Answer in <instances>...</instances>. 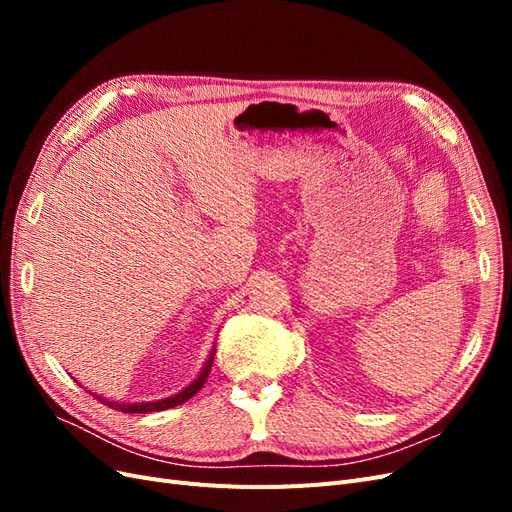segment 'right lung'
I'll list each match as a JSON object with an SVG mask.
<instances>
[{
    "mask_svg": "<svg viewBox=\"0 0 512 512\" xmlns=\"http://www.w3.org/2000/svg\"><path fill=\"white\" fill-rule=\"evenodd\" d=\"M213 354H215V344L207 356V361L203 365V369L198 371V376L185 386V389H181L179 393L170 395V397H164V399H156V401H134V404H126V401H113V399H106L98 393H94L96 399H100L102 404H106L108 408L113 410H119V412H126V414H145V412H160V410H168V408H175L179 404H185L190 397H194L200 389H203V384L207 382L209 378V371H211V365H213Z\"/></svg>",
    "mask_w": 512,
    "mask_h": 512,
    "instance_id": "right-lung-1",
    "label": "right lung"
}]
</instances>
